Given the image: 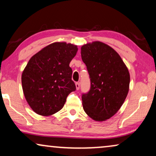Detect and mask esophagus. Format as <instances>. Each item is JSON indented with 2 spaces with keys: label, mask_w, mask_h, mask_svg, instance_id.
I'll return each mask as SVG.
<instances>
[{
  "label": "esophagus",
  "mask_w": 156,
  "mask_h": 156,
  "mask_svg": "<svg viewBox=\"0 0 156 156\" xmlns=\"http://www.w3.org/2000/svg\"><path fill=\"white\" fill-rule=\"evenodd\" d=\"M75 86H76V90H79V89H80V83H78V82L75 83Z\"/></svg>",
  "instance_id": "1"
}]
</instances>
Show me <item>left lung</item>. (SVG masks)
<instances>
[{"label":"left lung","mask_w":156,"mask_h":156,"mask_svg":"<svg viewBox=\"0 0 156 156\" xmlns=\"http://www.w3.org/2000/svg\"><path fill=\"white\" fill-rule=\"evenodd\" d=\"M81 55L91 81L90 90L82 94L83 108L93 120L106 121L118 112L127 97L129 69L120 55L104 42L84 44Z\"/></svg>","instance_id":"8db88e82"}]
</instances>
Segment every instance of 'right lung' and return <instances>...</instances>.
Returning <instances> with one entry per match:
<instances>
[{
	"label": "right lung",
	"instance_id": "obj_1",
	"mask_svg": "<svg viewBox=\"0 0 156 156\" xmlns=\"http://www.w3.org/2000/svg\"><path fill=\"white\" fill-rule=\"evenodd\" d=\"M77 50L73 44L57 42L30 59L21 81L25 99L36 114L47 116L59 112L76 90L69 63Z\"/></svg>",
	"mask_w": 156,
	"mask_h": 156
}]
</instances>
